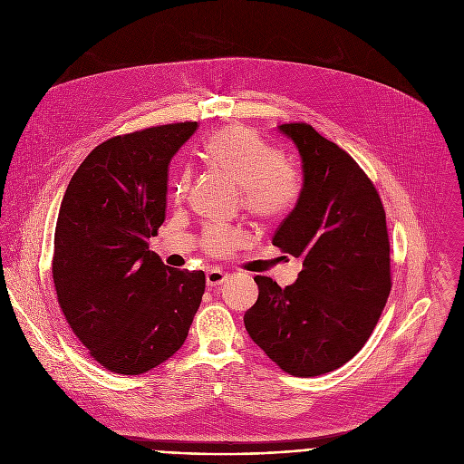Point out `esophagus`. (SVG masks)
<instances>
[{
	"mask_svg": "<svg viewBox=\"0 0 464 464\" xmlns=\"http://www.w3.org/2000/svg\"><path fill=\"white\" fill-rule=\"evenodd\" d=\"M206 279H208V286H218V285L226 283L227 274H226V272H222V270L213 268V270H209V272H208Z\"/></svg>",
	"mask_w": 464,
	"mask_h": 464,
	"instance_id": "esophagus-1",
	"label": "esophagus"
}]
</instances>
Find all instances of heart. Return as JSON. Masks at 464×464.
<instances>
[{"label": "heart", "instance_id": "1", "mask_svg": "<svg viewBox=\"0 0 464 464\" xmlns=\"http://www.w3.org/2000/svg\"><path fill=\"white\" fill-rule=\"evenodd\" d=\"M206 158L240 185L244 209L260 220L283 218L295 206L299 183L295 174L281 163L279 154L264 143L253 130L231 124L206 141ZM192 174L181 170L174 185L176 202L187 198ZM238 242L235 229L213 226L206 231L204 244L213 255L229 253Z\"/></svg>", "mask_w": 464, "mask_h": 464}]
</instances>
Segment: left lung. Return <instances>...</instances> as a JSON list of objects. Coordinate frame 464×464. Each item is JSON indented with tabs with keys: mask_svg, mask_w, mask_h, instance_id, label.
I'll use <instances>...</instances> for the list:
<instances>
[{
	"mask_svg": "<svg viewBox=\"0 0 464 464\" xmlns=\"http://www.w3.org/2000/svg\"><path fill=\"white\" fill-rule=\"evenodd\" d=\"M279 131L299 150L303 188L272 242L303 270L286 288L256 276L244 324L285 372L308 378L347 363L372 334L391 292L389 237L372 181L343 149L306 122Z\"/></svg>",
	"mask_w": 464,
	"mask_h": 464,
	"instance_id": "left-lung-1",
	"label": "left lung"
}]
</instances>
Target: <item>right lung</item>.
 Wrapping results in <instances>:
<instances>
[{
    "label": "right lung",
    "instance_id": "obj_1",
    "mask_svg": "<svg viewBox=\"0 0 464 464\" xmlns=\"http://www.w3.org/2000/svg\"><path fill=\"white\" fill-rule=\"evenodd\" d=\"M196 122L115 136L73 174L54 229L58 304L92 358L141 374L183 345L206 274L165 266L149 249L165 220L169 163Z\"/></svg>",
    "mask_w": 464,
    "mask_h": 464
}]
</instances>
